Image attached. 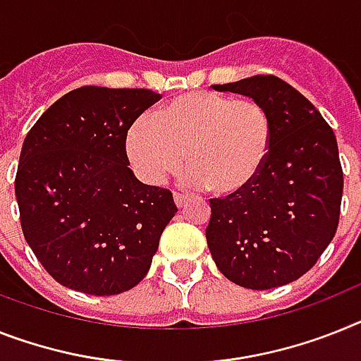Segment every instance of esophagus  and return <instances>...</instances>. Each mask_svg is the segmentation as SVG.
<instances>
[{"mask_svg":"<svg viewBox=\"0 0 361 361\" xmlns=\"http://www.w3.org/2000/svg\"><path fill=\"white\" fill-rule=\"evenodd\" d=\"M185 200H187L185 195H181V192H174V202H176V205H178V207H183Z\"/></svg>","mask_w":361,"mask_h":361,"instance_id":"34e87169","label":"esophagus"}]
</instances>
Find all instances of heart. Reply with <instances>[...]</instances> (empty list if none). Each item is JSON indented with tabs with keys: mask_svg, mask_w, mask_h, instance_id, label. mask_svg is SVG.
I'll use <instances>...</instances> for the list:
<instances>
[{
	"mask_svg": "<svg viewBox=\"0 0 361 361\" xmlns=\"http://www.w3.org/2000/svg\"><path fill=\"white\" fill-rule=\"evenodd\" d=\"M274 121L260 102L211 92L174 97L126 134V154L147 183H161L185 159L189 181L214 196H237L264 171Z\"/></svg>",
	"mask_w": 361,
	"mask_h": 361,
	"instance_id": "obj_1",
	"label": "heart"
}]
</instances>
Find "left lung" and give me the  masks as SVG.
<instances>
[{"instance_id":"8db88e82","label":"left lung","mask_w":361,"mask_h":361,"mask_svg":"<svg viewBox=\"0 0 361 361\" xmlns=\"http://www.w3.org/2000/svg\"><path fill=\"white\" fill-rule=\"evenodd\" d=\"M213 87L264 106L274 148L250 189L209 200V251L238 286L277 288L307 274L336 235L343 195L336 135L307 97L274 75Z\"/></svg>"}]
</instances>
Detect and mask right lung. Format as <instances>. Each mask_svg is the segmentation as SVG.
I'll list each match as a JSON object with an SVG mask.
<instances>
[{"label": "right lung", "instance_id": "1", "mask_svg": "<svg viewBox=\"0 0 361 361\" xmlns=\"http://www.w3.org/2000/svg\"><path fill=\"white\" fill-rule=\"evenodd\" d=\"M161 99L150 90L82 86L29 130L16 190L21 231L66 288L115 295L141 283L178 213L172 192L130 171L126 134Z\"/></svg>", "mask_w": 361, "mask_h": 361}]
</instances>
